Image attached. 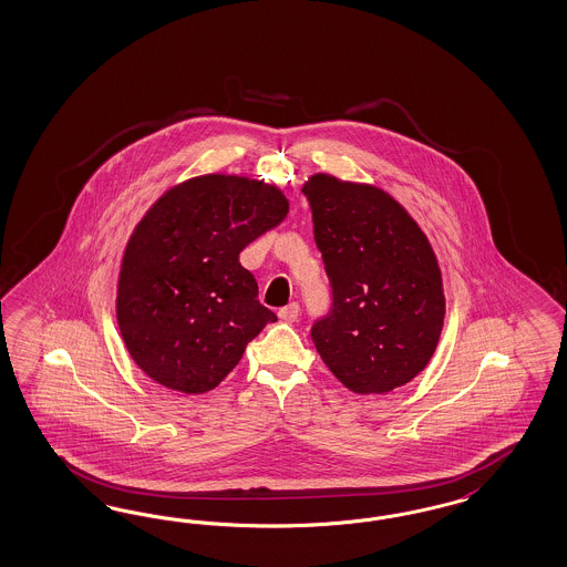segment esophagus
Segmentation results:
<instances>
[{"label": "esophagus", "instance_id": "esophagus-1", "mask_svg": "<svg viewBox=\"0 0 567 567\" xmlns=\"http://www.w3.org/2000/svg\"><path fill=\"white\" fill-rule=\"evenodd\" d=\"M298 315H300L298 302H290L288 307L279 309V319H284V321H288V323H293V321L298 319Z\"/></svg>", "mask_w": 567, "mask_h": 567}]
</instances>
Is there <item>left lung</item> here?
<instances>
[{
  "mask_svg": "<svg viewBox=\"0 0 567 567\" xmlns=\"http://www.w3.org/2000/svg\"><path fill=\"white\" fill-rule=\"evenodd\" d=\"M331 281L311 329L329 371L354 394H385L430 363L444 323L439 258L401 202L369 183L315 173L305 183Z\"/></svg>",
  "mask_w": 567,
  "mask_h": 567,
  "instance_id": "left-lung-1",
  "label": "left lung"
}]
</instances>
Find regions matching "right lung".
I'll return each mask as SVG.
<instances>
[{"mask_svg":"<svg viewBox=\"0 0 567 567\" xmlns=\"http://www.w3.org/2000/svg\"><path fill=\"white\" fill-rule=\"evenodd\" d=\"M271 183L210 173L179 183L150 206L121 260L116 321L131 359L156 384L204 394L238 365L262 307L239 252L286 219Z\"/></svg>","mask_w":567,"mask_h":567,"instance_id":"right-lung-1","label":"right lung"}]
</instances>
